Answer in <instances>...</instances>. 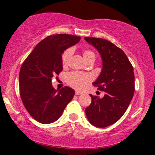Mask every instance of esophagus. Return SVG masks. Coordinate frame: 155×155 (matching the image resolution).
Instances as JSON below:
<instances>
[{"instance_id": "obj_1", "label": "esophagus", "mask_w": 155, "mask_h": 155, "mask_svg": "<svg viewBox=\"0 0 155 155\" xmlns=\"http://www.w3.org/2000/svg\"><path fill=\"white\" fill-rule=\"evenodd\" d=\"M75 94H76V95H81V94H82V93H81V92H79V91H76L75 92Z\"/></svg>"}]
</instances>
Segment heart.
<instances>
[{
  "label": "heart",
  "mask_w": 155,
  "mask_h": 155,
  "mask_svg": "<svg viewBox=\"0 0 155 155\" xmlns=\"http://www.w3.org/2000/svg\"><path fill=\"white\" fill-rule=\"evenodd\" d=\"M71 53L72 50L71 49H68L63 52V55H62V63H63V65H66L68 64V62L69 58L71 55ZM83 56L84 59H85V58H90V57L92 56L95 57V54L91 51L86 50L84 51ZM90 80H91V77H90V75L80 72H71L68 74L66 76L67 83L71 87L78 90H81L84 89L85 87L87 86V84Z\"/></svg>",
  "instance_id": "1"
}]
</instances>
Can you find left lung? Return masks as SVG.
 Listing matches in <instances>:
<instances>
[{
  "label": "left lung",
  "instance_id": "1",
  "mask_svg": "<svg viewBox=\"0 0 155 155\" xmlns=\"http://www.w3.org/2000/svg\"><path fill=\"white\" fill-rule=\"evenodd\" d=\"M84 39L101 54L102 71L93 85L105 92L102 98L90 95L92 102L85 113L92 125L106 127L123 116L132 100L135 91L133 68L124 51L111 42L92 37Z\"/></svg>",
  "mask_w": 155,
  "mask_h": 155
}]
</instances>
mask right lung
I'll return each instance as SVG.
<instances>
[{
    "label": "right lung",
    "instance_id": "add662e5",
    "mask_svg": "<svg viewBox=\"0 0 155 155\" xmlns=\"http://www.w3.org/2000/svg\"><path fill=\"white\" fill-rule=\"evenodd\" d=\"M80 37L68 34L49 35L35 46L19 72V92L31 116L42 124L52 123L61 117L75 91L68 87L57 90L51 78L63 71L62 54L75 45Z\"/></svg>",
    "mask_w": 155,
    "mask_h": 155
}]
</instances>
